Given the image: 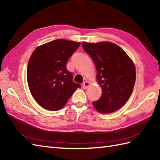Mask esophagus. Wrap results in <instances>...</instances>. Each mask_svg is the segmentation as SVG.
I'll return each instance as SVG.
<instances>
[{
    "mask_svg": "<svg viewBox=\"0 0 160 160\" xmlns=\"http://www.w3.org/2000/svg\"><path fill=\"white\" fill-rule=\"evenodd\" d=\"M89 85H90L89 82H88V81H85V82H83V84H82L83 89H87V88H88V87H89Z\"/></svg>",
    "mask_w": 160,
    "mask_h": 160,
    "instance_id": "esophagus-1",
    "label": "esophagus"
}]
</instances>
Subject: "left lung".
<instances>
[{
    "instance_id": "8db88e82",
    "label": "left lung",
    "mask_w": 160,
    "mask_h": 160,
    "mask_svg": "<svg viewBox=\"0 0 160 160\" xmlns=\"http://www.w3.org/2000/svg\"><path fill=\"white\" fill-rule=\"evenodd\" d=\"M82 45L94 62L96 80L102 91L98 101L93 102V107L102 114L118 110L132 93L136 80L134 62L121 47L114 43L82 42Z\"/></svg>"
}]
</instances>
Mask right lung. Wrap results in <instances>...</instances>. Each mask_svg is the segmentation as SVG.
Returning a JSON list of instances; mask_svg holds the SVG:
<instances>
[{
    "instance_id": "add662e5",
    "label": "right lung",
    "mask_w": 160,
    "mask_h": 160,
    "mask_svg": "<svg viewBox=\"0 0 160 160\" xmlns=\"http://www.w3.org/2000/svg\"><path fill=\"white\" fill-rule=\"evenodd\" d=\"M80 45V42L56 39L38 46L32 53L27 80L31 94L41 107L50 111L61 109L80 87L67 69L68 58Z\"/></svg>"
}]
</instances>
